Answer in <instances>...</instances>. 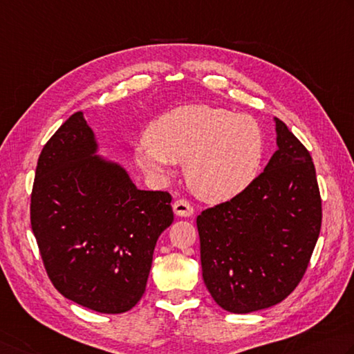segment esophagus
Returning <instances> with one entry per match:
<instances>
[{
	"label": "esophagus",
	"mask_w": 354,
	"mask_h": 354,
	"mask_svg": "<svg viewBox=\"0 0 354 354\" xmlns=\"http://www.w3.org/2000/svg\"><path fill=\"white\" fill-rule=\"evenodd\" d=\"M173 212H175L176 216L190 218L195 210H193V207L187 203L185 199H178L175 201V204H173Z\"/></svg>",
	"instance_id": "1"
}]
</instances>
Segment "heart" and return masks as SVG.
Returning a JSON list of instances; mask_svg holds the SVG:
<instances>
[{"mask_svg":"<svg viewBox=\"0 0 354 354\" xmlns=\"http://www.w3.org/2000/svg\"><path fill=\"white\" fill-rule=\"evenodd\" d=\"M147 141L135 149L138 165L165 176L170 162H184L187 185L207 203H224L247 190L264 158V133L252 116L205 104L176 107L156 118Z\"/></svg>","mask_w":354,"mask_h":354,"instance_id":"heart-1","label":"heart"}]
</instances>
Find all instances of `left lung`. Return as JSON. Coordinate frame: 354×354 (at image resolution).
Wrapping results in <instances>:
<instances>
[{
	"mask_svg": "<svg viewBox=\"0 0 354 354\" xmlns=\"http://www.w3.org/2000/svg\"><path fill=\"white\" fill-rule=\"evenodd\" d=\"M264 171L241 195L196 218L203 278L230 313L273 307L293 292L319 238L322 207L308 150L278 118Z\"/></svg>",
	"mask_w": 354,
	"mask_h": 354,
	"instance_id": "left-lung-1",
	"label": "left lung"
}]
</instances>
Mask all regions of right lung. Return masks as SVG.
I'll return each mask as SVG.
<instances>
[{"instance_id": "add662e5", "label": "right lung", "mask_w": 354, "mask_h": 354, "mask_svg": "<svg viewBox=\"0 0 354 354\" xmlns=\"http://www.w3.org/2000/svg\"><path fill=\"white\" fill-rule=\"evenodd\" d=\"M98 151L84 115L73 113L39 155L30 224L55 288L82 307L118 315L145 292L156 241L173 223L171 196L140 190Z\"/></svg>"}]
</instances>
